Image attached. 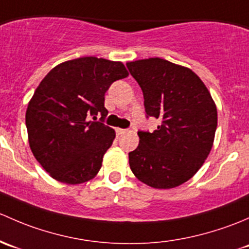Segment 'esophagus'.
I'll return each mask as SVG.
<instances>
[{
	"mask_svg": "<svg viewBox=\"0 0 249 249\" xmlns=\"http://www.w3.org/2000/svg\"><path fill=\"white\" fill-rule=\"evenodd\" d=\"M125 132H127V129H122V128H117V129H116V134H117V135L124 134Z\"/></svg>",
	"mask_w": 249,
	"mask_h": 249,
	"instance_id": "esophagus-1",
	"label": "esophagus"
}]
</instances>
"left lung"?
<instances>
[{
  "label": "left lung",
  "mask_w": 249,
  "mask_h": 249,
  "mask_svg": "<svg viewBox=\"0 0 249 249\" xmlns=\"http://www.w3.org/2000/svg\"><path fill=\"white\" fill-rule=\"evenodd\" d=\"M142 87L146 117L160 125L139 130V145L128 153L133 174L153 188L178 187L196 175L209 156L217 109L209 89L191 69L155 57L128 62Z\"/></svg>",
  "instance_id": "8db88e82"
}]
</instances>
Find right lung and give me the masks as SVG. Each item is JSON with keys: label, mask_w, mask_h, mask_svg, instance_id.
Returning a JSON list of instances; mask_svg holds the SVG:
<instances>
[{"label": "right lung", "mask_w": 249, "mask_h": 249, "mask_svg": "<svg viewBox=\"0 0 249 249\" xmlns=\"http://www.w3.org/2000/svg\"><path fill=\"white\" fill-rule=\"evenodd\" d=\"M125 76L121 62L89 56L61 63L43 79L27 107L26 127L33 156L51 178L79 184L98 174L115 139L104 124V96Z\"/></svg>", "instance_id": "right-lung-1"}]
</instances>
